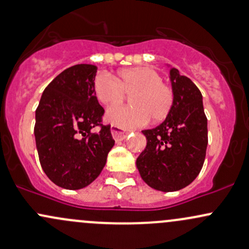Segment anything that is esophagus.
I'll list each match as a JSON object with an SVG mask.
<instances>
[{
	"mask_svg": "<svg viewBox=\"0 0 249 249\" xmlns=\"http://www.w3.org/2000/svg\"><path fill=\"white\" fill-rule=\"evenodd\" d=\"M127 134H128V133L124 132V130L121 129V128L115 127V125H113V127H111V135H113V138L116 141L124 140V139L127 138Z\"/></svg>",
	"mask_w": 249,
	"mask_h": 249,
	"instance_id": "obj_1",
	"label": "esophagus"
}]
</instances>
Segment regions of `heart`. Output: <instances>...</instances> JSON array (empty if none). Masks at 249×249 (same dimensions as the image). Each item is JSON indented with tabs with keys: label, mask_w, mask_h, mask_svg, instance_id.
I'll return each mask as SVG.
<instances>
[{
	"label": "heart",
	"mask_w": 249,
	"mask_h": 249,
	"mask_svg": "<svg viewBox=\"0 0 249 249\" xmlns=\"http://www.w3.org/2000/svg\"><path fill=\"white\" fill-rule=\"evenodd\" d=\"M98 102L106 107L120 103L124 95L130 96V106H116L106 114V121L119 128L142 127L149 121L164 120L175 102V91L162 83V77L149 66L124 69L115 79L98 73L93 81Z\"/></svg>",
	"instance_id": "obj_1"
}]
</instances>
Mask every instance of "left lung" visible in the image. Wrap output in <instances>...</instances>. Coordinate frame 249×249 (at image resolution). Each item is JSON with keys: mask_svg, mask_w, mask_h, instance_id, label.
<instances>
[{"mask_svg": "<svg viewBox=\"0 0 249 249\" xmlns=\"http://www.w3.org/2000/svg\"><path fill=\"white\" fill-rule=\"evenodd\" d=\"M175 102L165 121L142 130L146 148L136 159L143 181L159 191H177L196 179L208 146V120L202 93L191 79L170 70Z\"/></svg>", "mask_w": 249, "mask_h": 249, "instance_id": "obj_1", "label": "left lung"}]
</instances>
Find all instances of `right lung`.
Masks as SVG:
<instances>
[{"label": "right lung", "instance_id": "obj_1", "mask_svg": "<svg viewBox=\"0 0 249 249\" xmlns=\"http://www.w3.org/2000/svg\"><path fill=\"white\" fill-rule=\"evenodd\" d=\"M96 72L90 64L64 70L44 90L36 110L40 164L60 188L78 190L91 184L115 143L110 125L102 124L104 109L93 91ZM95 126L100 130L93 133Z\"/></svg>", "mask_w": 249, "mask_h": 249}]
</instances>
